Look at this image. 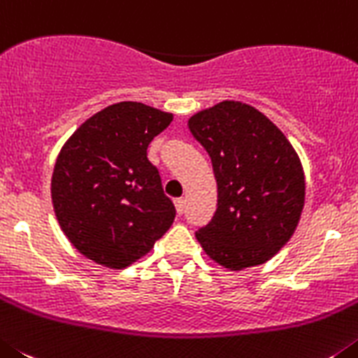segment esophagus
I'll list each match as a JSON object with an SVG mask.
<instances>
[{
	"label": "esophagus",
	"instance_id": "esophagus-1",
	"mask_svg": "<svg viewBox=\"0 0 358 358\" xmlns=\"http://www.w3.org/2000/svg\"><path fill=\"white\" fill-rule=\"evenodd\" d=\"M175 207H176V212H178V215H182L183 210H185V199L176 198L175 199Z\"/></svg>",
	"mask_w": 358,
	"mask_h": 358
}]
</instances>
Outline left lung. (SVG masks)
Returning a JSON list of instances; mask_svg holds the SVG:
<instances>
[{
    "mask_svg": "<svg viewBox=\"0 0 358 358\" xmlns=\"http://www.w3.org/2000/svg\"><path fill=\"white\" fill-rule=\"evenodd\" d=\"M210 155L217 208L196 239L230 271L267 262L287 244L305 203V175L287 137L255 107L221 101L189 119Z\"/></svg>",
    "mask_w": 358,
    "mask_h": 358,
    "instance_id": "left-lung-1",
    "label": "left lung"
}]
</instances>
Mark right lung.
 <instances>
[{
	"label": "right lung",
	"mask_w": 358,
	"mask_h": 358,
	"mask_svg": "<svg viewBox=\"0 0 358 358\" xmlns=\"http://www.w3.org/2000/svg\"><path fill=\"white\" fill-rule=\"evenodd\" d=\"M173 114L121 101L89 117L60 150L51 176L55 215L87 259L123 269L153 248L175 221L148 146Z\"/></svg>",
	"instance_id": "1"
}]
</instances>
